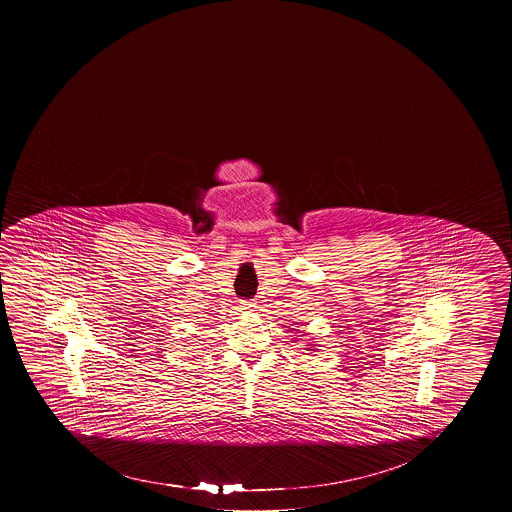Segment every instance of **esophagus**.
<instances>
[{
	"label": "esophagus",
	"mask_w": 512,
	"mask_h": 512,
	"mask_svg": "<svg viewBox=\"0 0 512 512\" xmlns=\"http://www.w3.org/2000/svg\"><path fill=\"white\" fill-rule=\"evenodd\" d=\"M255 307V302L253 300H244V302H241V309L243 310H250Z\"/></svg>",
	"instance_id": "obj_1"
}]
</instances>
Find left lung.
Wrapping results in <instances>:
<instances>
[{
  "label": "left lung",
  "instance_id": "8db88e82",
  "mask_svg": "<svg viewBox=\"0 0 512 512\" xmlns=\"http://www.w3.org/2000/svg\"><path fill=\"white\" fill-rule=\"evenodd\" d=\"M294 339H296V337H294ZM307 346H309V348H305V350H314V346H312V344H307Z\"/></svg>",
  "mask_w": 512,
  "mask_h": 512
}]
</instances>
